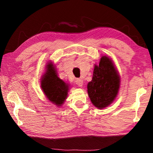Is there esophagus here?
Returning <instances> with one entry per match:
<instances>
[{
    "label": "esophagus",
    "mask_w": 153,
    "mask_h": 153,
    "mask_svg": "<svg viewBox=\"0 0 153 153\" xmlns=\"http://www.w3.org/2000/svg\"><path fill=\"white\" fill-rule=\"evenodd\" d=\"M76 82L79 86H82L83 84H84V83H83V79L81 78H77L76 80Z\"/></svg>",
    "instance_id": "1"
}]
</instances>
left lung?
Wrapping results in <instances>:
<instances>
[{
  "label": "left lung",
  "instance_id": "8db88e82",
  "mask_svg": "<svg viewBox=\"0 0 153 153\" xmlns=\"http://www.w3.org/2000/svg\"><path fill=\"white\" fill-rule=\"evenodd\" d=\"M120 86V75L111 59L103 56L94 65L92 81L88 84V94L94 107L104 108L113 102Z\"/></svg>",
  "mask_w": 153,
  "mask_h": 153
}]
</instances>
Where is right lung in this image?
Listing matches in <instances>:
<instances>
[{"label": "right lung", "instance_id": "right-lung-1", "mask_svg": "<svg viewBox=\"0 0 153 153\" xmlns=\"http://www.w3.org/2000/svg\"><path fill=\"white\" fill-rule=\"evenodd\" d=\"M41 88L50 102L57 107L63 104L69 90L68 84L57 76L52 62L46 65V71L41 81Z\"/></svg>", "mask_w": 153, "mask_h": 153}]
</instances>
